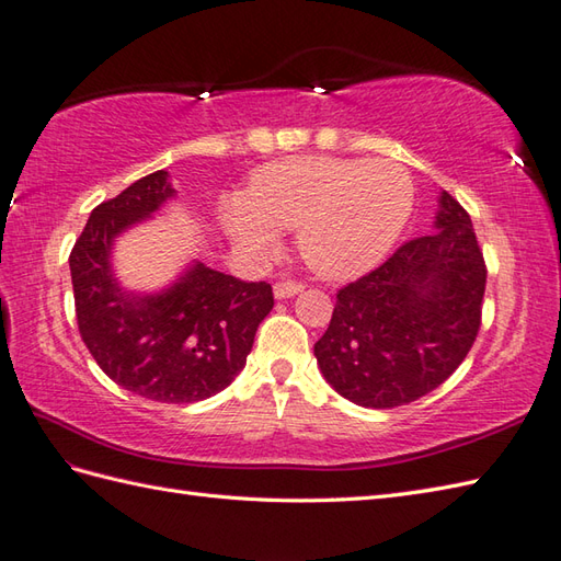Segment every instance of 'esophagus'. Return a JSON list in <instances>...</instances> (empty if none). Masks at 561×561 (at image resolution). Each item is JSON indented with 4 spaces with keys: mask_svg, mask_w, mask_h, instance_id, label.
<instances>
[{
    "mask_svg": "<svg viewBox=\"0 0 561 561\" xmlns=\"http://www.w3.org/2000/svg\"><path fill=\"white\" fill-rule=\"evenodd\" d=\"M298 291H304L301 282H277L275 284V298H291Z\"/></svg>",
    "mask_w": 561,
    "mask_h": 561,
    "instance_id": "obj_1",
    "label": "esophagus"
}]
</instances>
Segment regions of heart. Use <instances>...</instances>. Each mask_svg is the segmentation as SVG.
Segmentation results:
<instances>
[{
  "mask_svg": "<svg viewBox=\"0 0 561 561\" xmlns=\"http://www.w3.org/2000/svg\"><path fill=\"white\" fill-rule=\"evenodd\" d=\"M413 207V181L389 160L291 158L253 174L245 195L219 207L221 227L245 253L279 245L296 229L306 265L330 279L363 275L394 249Z\"/></svg>",
  "mask_w": 561,
  "mask_h": 561,
  "instance_id": "heart-1",
  "label": "heart"
}]
</instances>
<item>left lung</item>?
Here are the masks:
<instances>
[{"instance_id":"left-lung-1","label":"left lung","mask_w":561,"mask_h":561,"mask_svg":"<svg viewBox=\"0 0 561 561\" xmlns=\"http://www.w3.org/2000/svg\"><path fill=\"white\" fill-rule=\"evenodd\" d=\"M485 279L471 217L442 191L433 233L399 245L336 291L330 328L316 344L324 380L366 409L433 392L476 342Z\"/></svg>"}]
</instances>
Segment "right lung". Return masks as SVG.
<instances>
[{
  "label": "right lung",
  "instance_id": "1",
  "mask_svg": "<svg viewBox=\"0 0 561 561\" xmlns=\"http://www.w3.org/2000/svg\"><path fill=\"white\" fill-rule=\"evenodd\" d=\"M164 169L100 203L69 255L78 332L104 375L162 403H193L229 387L275 306L267 282H243L193 263L158 294L126 291L112 245L174 198Z\"/></svg>",
  "mask_w": 561,
  "mask_h": 561
}]
</instances>
